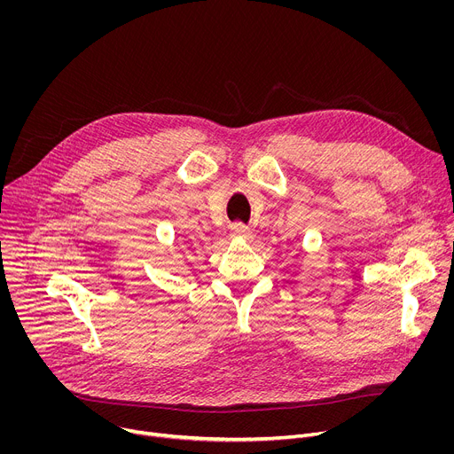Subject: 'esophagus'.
I'll list each match as a JSON object with an SVG mask.
<instances>
[{"label": "esophagus", "mask_w": 454, "mask_h": 454, "mask_svg": "<svg viewBox=\"0 0 454 454\" xmlns=\"http://www.w3.org/2000/svg\"><path fill=\"white\" fill-rule=\"evenodd\" d=\"M231 233H233V237H235V239H242V240H247V242H251V240L254 239L253 231H251L247 226L240 224V223L233 224V228H231Z\"/></svg>", "instance_id": "esophagus-1"}]
</instances>
